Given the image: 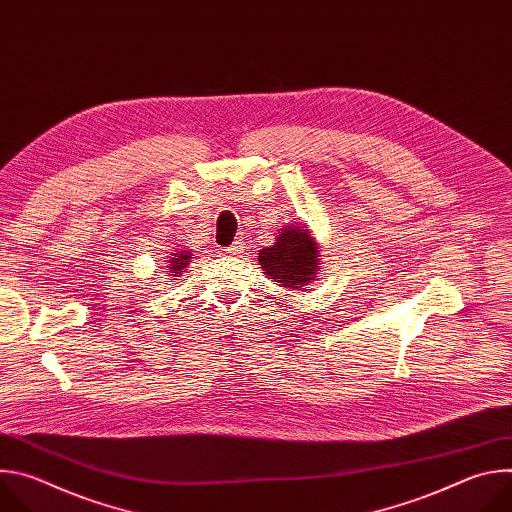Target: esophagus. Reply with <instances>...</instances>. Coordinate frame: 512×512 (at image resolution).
Listing matches in <instances>:
<instances>
[{"mask_svg": "<svg viewBox=\"0 0 512 512\" xmlns=\"http://www.w3.org/2000/svg\"><path fill=\"white\" fill-rule=\"evenodd\" d=\"M243 249H245L243 243H241V241H235V243H233L231 247H227L225 251H227L229 255H239V253H243Z\"/></svg>", "mask_w": 512, "mask_h": 512, "instance_id": "esophagus-1", "label": "esophagus"}]
</instances>
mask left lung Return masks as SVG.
<instances>
[{
	"instance_id": "obj_1",
	"label": "left lung",
	"mask_w": 512,
	"mask_h": 512,
	"mask_svg": "<svg viewBox=\"0 0 512 512\" xmlns=\"http://www.w3.org/2000/svg\"><path fill=\"white\" fill-rule=\"evenodd\" d=\"M318 245L302 225H287L275 245L259 251L263 273L285 289H306L320 271Z\"/></svg>"
}]
</instances>
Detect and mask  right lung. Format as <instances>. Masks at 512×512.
I'll use <instances>...</instances> for the list:
<instances>
[{"instance_id": "obj_1", "label": "right lung", "mask_w": 512, "mask_h": 512, "mask_svg": "<svg viewBox=\"0 0 512 512\" xmlns=\"http://www.w3.org/2000/svg\"><path fill=\"white\" fill-rule=\"evenodd\" d=\"M190 259H192L190 251H176V253H172V259L168 261L170 263V275L172 277H180L182 269L188 267Z\"/></svg>"}]
</instances>
